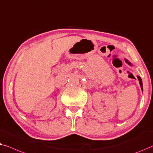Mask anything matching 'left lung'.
<instances>
[{"label":"left lung","mask_w":153,"mask_h":153,"mask_svg":"<svg viewBox=\"0 0 153 153\" xmlns=\"http://www.w3.org/2000/svg\"><path fill=\"white\" fill-rule=\"evenodd\" d=\"M126 60H127V59H126ZM127 61H128V60H127ZM129 63H130V64L131 66L132 65V64H131V62H129ZM137 78H138V79H139V84H140V86H141V90H142V91H143V83H142V80H141V78L140 77H139V76H137Z\"/></svg>","instance_id":"8db88e82"}]
</instances>
